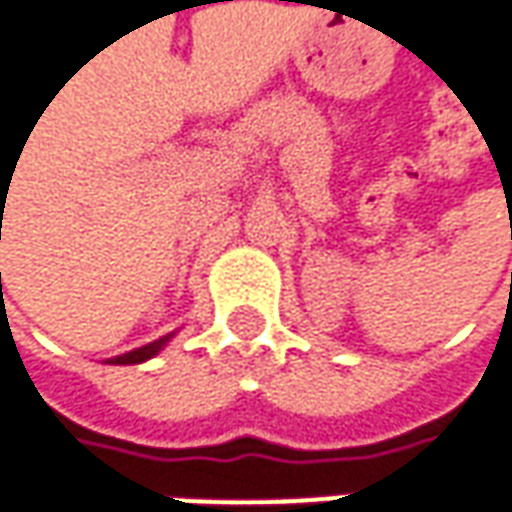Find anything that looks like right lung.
<instances>
[{"label": "right lung", "mask_w": 512, "mask_h": 512, "mask_svg": "<svg viewBox=\"0 0 512 512\" xmlns=\"http://www.w3.org/2000/svg\"><path fill=\"white\" fill-rule=\"evenodd\" d=\"M167 340L169 337H161V340H155V343L144 345V348H135V351H130V354H121V357H115V360H110V362H118V365H133V362L150 360V357H155V354L164 348V343H167Z\"/></svg>", "instance_id": "right-lung-1"}]
</instances>
